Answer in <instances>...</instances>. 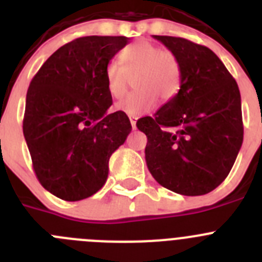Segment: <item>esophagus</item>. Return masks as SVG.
I'll list each match as a JSON object with an SVG mask.
<instances>
[{
	"instance_id": "34e87169",
	"label": "esophagus",
	"mask_w": 262,
	"mask_h": 262,
	"mask_svg": "<svg viewBox=\"0 0 262 262\" xmlns=\"http://www.w3.org/2000/svg\"><path fill=\"white\" fill-rule=\"evenodd\" d=\"M129 118V122H131V126H133V128L135 129L136 128V120H138V117L136 115H128Z\"/></svg>"
}]
</instances>
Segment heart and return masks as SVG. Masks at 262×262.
<instances>
[{
	"instance_id": "b5f03b06",
	"label": "heart",
	"mask_w": 262,
	"mask_h": 262,
	"mask_svg": "<svg viewBox=\"0 0 262 262\" xmlns=\"http://www.w3.org/2000/svg\"><path fill=\"white\" fill-rule=\"evenodd\" d=\"M134 80L135 90L115 105L128 115H142L154 110L157 98L169 102L181 89L182 68L177 55L148 40H139L119 53V61H110L105 68L107 92L113 98H122Z\"/></svg>"
}]
</instances>
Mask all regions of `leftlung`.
I'll list each match as a JSON object with an SVG mask.
<instances>
[{
	"mask_svg": "<svg viewBox=\"0 0 262 262\" xmlns=\"http://www.w3.org/2000/svg\"><path fill=\"white\" fill-rule=\"evenodd\" d=\"M154 38L177 55L182 82L155 117L136 122L148 139L147 166L169 190L203 195L226 180L242 148L239 86L210 48L176 36Z\"/></svg>",
	"mask_w": 262,
	"mask_h": 262,
	"instance_id": "1",
	"label": "left lung"
}]
</instances>
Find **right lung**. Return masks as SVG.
Segmentation results:
<instances>
[{
    "label": "right lung",
    "mask_w": 262,
    "mask_h": 262,
    "mask_svg": "<svg viewBox=\"0 0 262 262\" xmlns=\"http://www.w3.org/2000/svg\"><path fill=\"white\" fill-rule=\"evenodd\" d=\"M128 43L126 36H84L53 52L30 82L23 135L46 190L69 202L105 185L108 160L131 133L113 103L105 68Z\"/></svg>",
    "instance_id": "obj_1"
}]
</instances>
